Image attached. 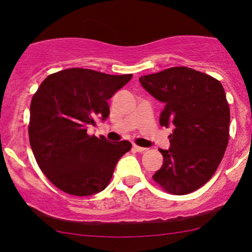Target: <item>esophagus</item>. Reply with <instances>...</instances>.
<instances>
[{
    "label": "esophagus",
    "mask_w": 252,
    "mask_h": 252,
    "mask_svg": "<svg viewBox=\"0 0 252 252\" xmlns=\"http://www.w3.org/2000/svg\"><path fill=\"white\" fill-rule=\"evenodd\" d=\"M133 150L134 151H137V153H143V151L146 150V148L139 147V146H136V144H133Z\"/></svg>",
    "instance_id": "34e87169"
}]
</instances>
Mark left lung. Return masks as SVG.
I'll return each mask as SVG.
<instances>
[{
    "label": "left lung",
    "instance_id": "left-lung-1",
    "mask_svg": "<svg viewBox=\"0 0 252 252\" xmlns=\"http://www.w3.org/2000/svg\"><path fill=\"white\" fill-rule=\"evenodd\" d=\"M139 80L164 103L160 125L174 127L170 148L159 149L163 166L153 179L170 194L195 191L215 174L228 144L230 113L222 85L185 66L141 75Z\"/></svg>",
    "mask_w": 252,
    "mask_h": 252
}]
</instances>
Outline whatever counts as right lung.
I'll use <instances>...</instances> for the list:
<instances>
[{
    "label": "right lung",
    "instance_id": "add662e5",
    "mask_svg": "<svg viewBox=\"0 0 252 252\" xmlns=\"http://www.w3.org/2000/svg\"><path fill=\"white\" fill-rule=\"evenodd\" d=\"M132 74L111 75L89 68H67L48 75L33 95L29 135L36 163L61 190L89 196L105 189L128 141L110 142L88 135L89 125L109 117L108 99Z\"/></svg>",
    "mask_w": 252,
    "mask_h": 252
}]
</instances>
